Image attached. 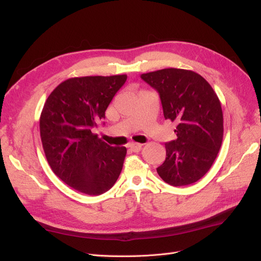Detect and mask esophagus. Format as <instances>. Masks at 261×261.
I'll return each instance as SVG.
<instances>
[{
    "label": "esophagus",
    "mask_w": 261,
    "mask_h": 261,
    "mask_svg": "<svg viewBox=\"0 0 261 261\" xmlns=\"http://www.w3.org/2000/svg\"><path fill=\"white\" fill-rule=\"evenodd\" d=\"M129 148H130V150L132 151H134V152H138L139 150L143 148V145L141 144H138V143H132L130 145H129Z\"/></svg>",
    "instance_id": "obj_1"
}]
</instances>
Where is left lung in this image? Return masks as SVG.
<instances>
[{"instance_id": "obj_1", "label": "left lung", "mask_w": 261, "mask_h": 261, "mask_svg": "<svg viewBox=\"0 0 261 261\" xmlns=\"http://www.w3.org/2000/svg\"><path fill=\"white\" fill-rule=\"evenodd\" d=\"M140 78L159 93L165 120L177 123V138L165 143L167 156L156 168L172 186L200 179L215 162L223 138V114L209 83L192 70L164 68Z\"/></svg>"}]
</instances>
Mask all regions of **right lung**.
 I'll return each instance as SVG.
<instances>
[{"label":"right lung","mask_w":261,"mask_h":261,"mask_svg":"<svg viewBox=\"0 0 261 261\" xmlns=\"http://www.w3.org/2000/svg\"><path fill=\"white\" fill-rule=\"evenodd\" d=\"M127 76H86L61 83L46 99L40 136L52 171L68 186L101 195L121 174L125 147H112L91 130L105 125L106 110Z\"/></svg>","instance_id":"1"}]
</instances>
